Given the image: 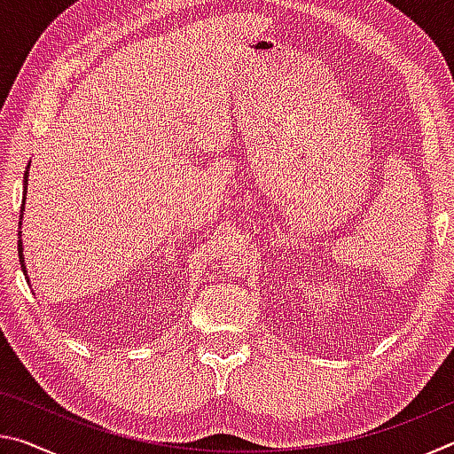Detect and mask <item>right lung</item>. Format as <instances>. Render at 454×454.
<instances>
[{"label":"right lung","mask_w":454,"mask_h":454,"mask_svg":"<svg viewBox=\"0 0 454 454\" xmlns=\"http://www.w3.org/2000/svg\"><path fill=\"white\" fill-rule=\"evenodd\" d=\"M27 176H29V164L26 168V174H24V200H21V218H24V212H26V192H27ZM20 228H21V222H20ZM20 240H18V254H20V264H21V270H24L26 278L29 282V276H27V270H26V260H24V246H21V230H20Z\"/></svg>","instance_id":"obj_1"}]
</instances>
